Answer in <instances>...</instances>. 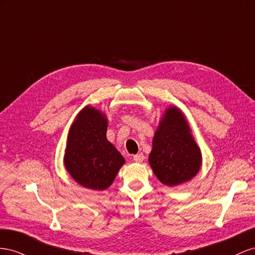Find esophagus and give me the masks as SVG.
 I'll return each instance as SVG.
<instances>
[{
  "instance_id": "obj_1",
  "label": "esophagus",
  "mask_w": 255,
  "mask_h": 255,
  "mask_svg": "<svg viewBox=\"0 0 255 255\" xmlns=\"http://www.w3.org/2000/svg\"><path fill=\"white\" fill-rule=\"evenodd\" d=\"M133 160H134L135 162L140 163V162H142L143 160H144V155L142 154V152H140V154H136V155L133 156Z\"/></svg>"
}]
</instances>
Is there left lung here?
<instances>
[{
	"instance_id": "obj_1",
	"label": "left lung",
	"mask_w": 255,
	"mask_h": 255,
	"mask_svg": "<svg viewBox=\"0 0 255 255\" xmlns=\"http://www.w3.org/2000/svg\"><path fill=\"white\" fill-rule=\"evenodd\" d=\"M148 161L156 177L169 187L185 184L199 173L202 152L179 108L169 106L160 118Z\"/></svg>"
}]
</instances>
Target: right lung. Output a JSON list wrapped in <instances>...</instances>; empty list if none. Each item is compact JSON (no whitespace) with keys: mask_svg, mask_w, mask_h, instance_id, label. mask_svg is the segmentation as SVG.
Listing matches in <instances>:
<instances>
[{"mask_svg":"<svg viewBox=\"0 0 255 255\" xmlns=\"http://www.w3.org/2000/svg\"><path fill=\"white\" fill-rule=\"evenodd\" d=\"M105 112L85 106L67 134L64 165L76 183L92 190H106L125 163L121 152L107 139Z\"/></svg>","mask_w":255,"mask_h":255,"instance_id":"add662e5","label":"right lung"}]
</instances>
